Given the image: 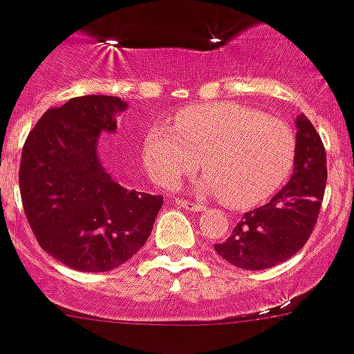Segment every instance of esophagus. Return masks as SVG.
Returning <instances> with one entry per match:
<instances>
[{
	"label": "esophagus",
	"mask_w": 354,
	"mask_h": 354,
	"mask_svg": "<svg viewBox=\"0 0 354 354\" xmlns=\"http://www.w3.org/2000/svg\"><path fill=\"white\" fill-rule=\"evenodd\" d=\"M176 203L180 207H183V209H187V211H192V212H200L205 209V205H202V203H194V202H189V200H182V198H178Z\"/></svg>",
	"instance_id": "obj_1"
}]
</instances>
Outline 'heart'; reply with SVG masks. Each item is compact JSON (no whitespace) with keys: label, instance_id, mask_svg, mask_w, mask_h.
Returning a JSON list of instances; mask_svg holds the SVG:
<instances>
[{"label":"heart","instance_id":"b5f03b06","mask_svg":"<svg viewBox=\"0 0 354 354\" xmlns=\"http://www.w3.org/2000/svg\"><path fill=\"white\" fill-rule=\"evenodd\" d=\"M297 140L286 123L234 102L191 105L176 112L174 129L154 123L143 134L142 158L158 185L205 171L200 194H218L234 209L266 202L291 172Z\"/></svg>","mask_w":354,"mask_h":354}]
</instances>
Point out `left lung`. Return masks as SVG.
<instances>
[{"mask_svg":"<svg viewBox=\"0 0 354 354\" xmlns=\"http://www.w3.org/2000/svg\"><path fill=\"white\" fill-rule=\"evenodd\" d=\"M297 154L291 180L271 202L243 214L223 243L220 257L247 271L274 267L297 254L311 236L327 182L326 151L318 132L304 114L297 116Z\"/></svg>","mask_w":354,"mask_h":354,"instance_id":"8db88e82","label":"left lung"}]
</instances>
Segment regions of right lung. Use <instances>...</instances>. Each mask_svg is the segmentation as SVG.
<instances>
[{
    "label": "right lung",
    "instance_id": "right-lung-1",
    "mask_svg": "<svg viewBox=\"0 0 354 354\" xmlns=\"http://www.w3.org/2000/svg\"><path fill=\"white\" fill-rule=\"evenodd\" d=\"M129 107L88 94L48 109L23 145L19 191L28 225L45 252L83 272H105L136 254L162 209V194L138 192L100 160L102 132H116Z\"/></svg>",
    "mask_w": 354,
    "mask_h": 354
}]
</instances>
